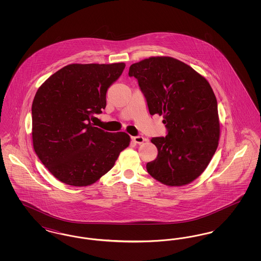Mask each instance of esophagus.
I'll list each match as a JSON object with an SVG mask.
<instances>
[{"instance_id":"obj_1","label":"esophagus","mask_w":261,"mask_h":261,"mask_svg":"<svg viewBox=\"0 0 261 261\" xmlns=\"http://www.w3.org/2000/svg\"><path fill=\"white\" fill-rule=\"evenodd\" d=\"M132 140L136 143V144H142L146 141V139L143 136H134L132 137Z\"/></svg>"}]
</instances>
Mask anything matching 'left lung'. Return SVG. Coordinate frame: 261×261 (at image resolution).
I'll list each match as a JSON object with an SVG mask.
<instances>
[{"label": "left lung", "instance_id": "obj_1", "mask_svg": "<svg viewBox=\"0 0 261 261\" xmlns=\"http://www.w3.org/2000/svg\"><path fill=\"white\" fill-rule=\"evenodd\" d=\"M149 114L163 115L167 135L151 138L158 149L147 170L168 186L191 183L204 171L215 153L220 134L217 100L207 80L186 63L152 57L133 63Z\"/></svg>", "mask_w": 261, "mask_h": 261}]
</instances>
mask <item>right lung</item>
<instances>
[{"instance_id": "right-lung-1", "label": "right lung", "mask_w": 261, "mask_h": 261, "mask_svg": "<svg viewBox=\"0 0 261 261\" xmlns=\"http://www.w3.org/2000/svg\"><path fill=\"white\" fill-rule=\"evenodd\" d=\"M124 68L123 62L69 64L38 89L32 103L33 147L62 183H95L129 146L124 132H106L91 123V117L105 110L108 89Z\"/></svg>"}]
</instances>
